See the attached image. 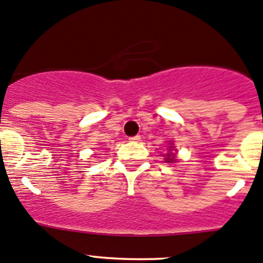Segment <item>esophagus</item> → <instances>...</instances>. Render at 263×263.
I'll return each mask as SVG.
<instances>
[{
    "label": "esophagus",
    "mask_w": 263,
    "mask_h": 263,
    "mask_svg": "<svg viewBox=\"0 0 263 263\" xmlns=\"http://www.w3.org/2000/svg\"><path fill=\"white\" fill-rule=\"evenodd\" d=\"M141 140L140 136H134V137H129V141L131 142H139V141Z\"/></svg>",
    "instance_id": "34e87169"
}]
</instances>
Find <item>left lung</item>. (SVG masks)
Masks as SVG:
<instances>
[{
	"label": "left lung",
	"mask_w": 263,
	"mask_h": 263,
	"mask_svg": "<svg viewBox=\"0 0 263 263\" xmlns=\"http://www.w3.org/2000/svg\"><path fill=\"white\" fill-rule=\"evenodd\" d=\"M168 153L166 154V156H165V161L166 162H175L176 161V150L175 147H174L173 145L168 146L167 148Z\"/></svg>",
	"instance_id": "8db88e82"
}]
</instances>
